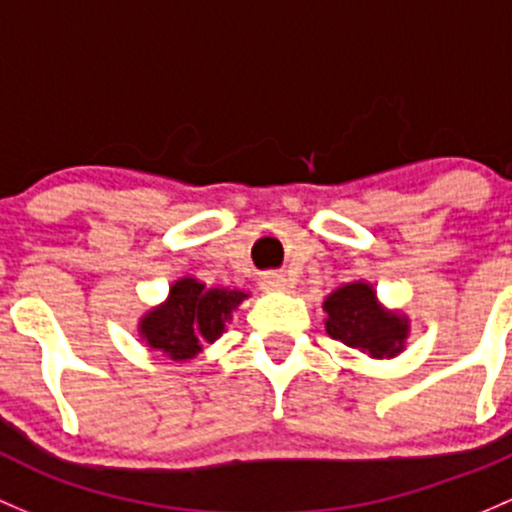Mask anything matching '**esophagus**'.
<instances>
[{
    "instance_id": "1",
    "label": "esophagus",
    "mask_w": 512,
    "mask_h": 512,
    "mask_svg": "<svg viewBox=\"0 0 512 512\" xmlns=\"http://www.w3.org/2000/svg\"><path fill=\"white\" fill-rule=\"evenodd\" d=\"M261 288L263 291H291L293 288V283H291V278H286L283 276V273H263L261 276Z\"/></svg>"
}]
</instances>
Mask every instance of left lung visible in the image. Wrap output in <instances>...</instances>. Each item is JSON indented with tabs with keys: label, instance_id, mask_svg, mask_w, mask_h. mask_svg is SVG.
<instances>
[{
	"label": "left lung",
	"instance_id": "left-lung-1",
	"mask_svg": "<svg viewBox=\"0 0 512 512\" xmlns=\"http://www.w3.org/2000/svg\"><path fill=\"white\" fill-rule=\"evenodd\" d=\"M325 330L333 340L367 352L370 357H394L404 350L409 320L384 310L370 283H345L325 298Z\"/></svg>",
	"mask_w": 512,
	"mask_h": 512
}]
</instances>
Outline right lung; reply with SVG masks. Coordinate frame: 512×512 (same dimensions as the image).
<instances>
[{"label": "right lung", "instance_id": "1", "mask_svg": "<svg viewBox=\"0 0 512 512\" xmlns=\"http://www.w3.org/2000/svg\"><path fill=\"white\" fill-rule=\"evenodd\" d=\"M249 298L244 291L207 288L197 278H179L172 283L170 298L140 318L138 333L150 350L165 352L170 360H192L204 342H214L224 333V323L239 303Z\"/></svg>", "mask_w": 512, "mask_h": 512}]
</instances>
